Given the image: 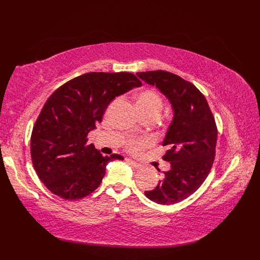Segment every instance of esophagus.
<instances>
[{
  "label": "esophagus",
  "instance_id": "obj_1",
  "mask_svg": "<svg viewBox=\"0 0 260 260\" xmlns=\"http://www.w3.org/2000/svg\"><path fill=\"white\" fill-rule=\"evenodd\" d=\"M126 161L129 163V165L132 166V167H134V168H136V169H140L142 166L140 165V163H138V162H136V161H134V160H132V159H126Z\"/></svg>",
  "mask_w": 260,
  "mask_h": 260
}]
</instances>
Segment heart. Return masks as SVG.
Here are the masks:
<instances>
[{
  "instance_id": "b5f03b06",
  "label": "heart",
  "mask_w": 260,
  "mask_h": 260,
  "mask_svg": "<svg viewBox=\"0 0 260 260\" xmlns=\"http://www.w3.org/2000/svg\"><path fill=\"white\" fill-rule=\"evenodd\" d=\"M136 105L142 117L159 116L163 102L158 92L153 89H143L136 94ZM152 144L149 139H129L126 142V147L133 153H138L148 145Z\"/></svg>"
}]
</instances>
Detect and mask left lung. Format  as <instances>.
<instances>
[{
  "instance_id": "8db88e82",
  "label": "left lung",
  "mask_w": 260,
  "mask_h": 260,
  "mask_svg": "<svg viewBox=\"0 0 260 260\" xmlns=\"http://www.w3.org/2000/svg\"><path fill=\"white\" fill-rule=\"evenodd\" d=\"M137 76L165 94L174 112L162 143L169 147L163 160L171 170L155 188L145 190L148 199L170 206L186 199L207 179L215 159L216 123L206 97L190 82L165 71Z\"/></svg>"
}]
</instances>
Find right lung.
<instances>
[{"label": "right lung", "mask_w": 260, "mask_h": 260, "mask_svg": "<svg viewBox=\"0 0 260 260\" xmlns=\"http://www.w3.org/2000/svg\"><path fill=\"white\" fill-rule=\"evenodd\" d=\"M131 73H88L53 91L31 133L30 153L37 175L51 193L66 200L91 194L118 154L102 156L87 135L102 121L105 109L118 95L139 87Z\"/></svg>", "instance_id": "1"}]
</instances>
